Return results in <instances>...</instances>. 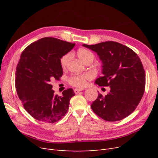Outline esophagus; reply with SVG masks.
Instances as JSON below:
<instances>
[{
  "label": "esophagus",
  "instance_id": "34e87169",
  "mask_svg": "<svg viewBox=\"0 0 158 158\" xmlns=\"http://www.w3.org/2000/svg\"><path fill=\"white\" fill-rule=\"evenodd\" d=\"M84 89H82V88H76V89H74V93L75 94H78V93H80L81 91H82Z\"/></svg>",
  "mask_w": 158,
  "mask_h": 158
}]
</instances>
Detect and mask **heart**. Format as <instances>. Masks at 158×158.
<instances>
[{
    "instance_id": "1",
    "label": "heart",
    "mask_w": 158,
    "mask_h": 158,
    "mask_svg": "<svg viewBox=\"0 0 158 158\" xmlns=\"http://www.w3.org/2000/svg\"><path fill=\"white\" fill-rule=\"evenodd\" d=\"M77 55L78 58L82 60L83 63H85L88 60H94V55L90 51L85 49H80L78 51ZM71 58V54L67 53L60 58V65L63 69L66 68L67 66L69 60ZM92 78V76L88 73H85L83 74H78V75H73L70 76L69 79V82L72 85H74L75 87L78 88H82L86 84L87 81Z\"/></svg>"
}]
</instances>
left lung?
<instances>
[{"label": "left lung", "mask_w": 158, "mask_h": 158, "mask_svg": "<svg viewBox=\"0 0 158 158\" xmlns=\"http://www.w3.org/2000/svg\"><path fill=\"white\" fill-rule=\"evenodd\" d=\"M84 47L97 52L102 62V74L95 81L99 86H109V92L91 105L93 111L107 121H117L136 109L144 93L146 77L142 62L129 47L114 41Z\"/></svg>", "instance_id": "left-lung-1"}]
</instances>
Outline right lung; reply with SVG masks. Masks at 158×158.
I'll use <instances>...</instances> for the list:
<instances>
[{
  "mask_svg": "<svg viewBox=\"0 0 158 158\" xmlns=\"http://www.w3.org/2000/svg\"><path fill=\"white\" fill-rule=\"evenodd\" d=\"M72 44L54 37H44L31 44L23 51L16 71L15 85L19 99L26 111L37 121L54 123L65 115L72 88L54 94L50 84L63 74L60 58L73 49Z\"/></svg>",
  "mask_w": 158,
  "mask_h": 158,
  "instance_id": "right-lung-1",
  "label": "right lung"
}]
</instances>
